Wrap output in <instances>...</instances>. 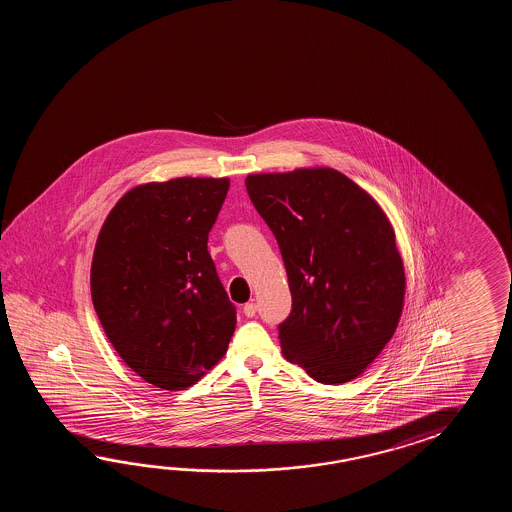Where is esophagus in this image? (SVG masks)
Segmentation results:
<instances>
[{"instance_id": "esophagus-1", "label": "esophagus", "mask_w": 512, "mask_h": 512, "mask_svg": "<svg viewBox=\"0 0 512 512\" xmlns=\"http://www.w3.org/2000/svg\"><path fill=\"white\" fill-rule=\"evenodd\" d=\"M256 311H258V305L254 304V302L243 305V315L247 316V318L256 316Z\"/></svg>"}]
</instances>
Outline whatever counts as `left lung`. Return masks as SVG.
<instances>
[{"mask_svg": "<svg viewBox=\"0 0 512 512\" xmlns=\"http://www.w3.org/2000/svg\"><path fill=\"white\" fill-rule=\"evenodd\" d=\"M282 252L291 315L278 326L285 359L322 384L359 377L403 313V260L377 201L333 168L245 179Z\"/></svg>", "mask_w": 512, "mask_h": 512, "instance_id": "obj_1", "label": "left lung"}]
</instances>
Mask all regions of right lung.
Returning <instances> with one entry per match:
<instances>
[{"label":"right lung","instance_id":"right-lung-1","mask_svg":"<svg viewBox=\"0 0 512 512\" xmlns=\"http://www.w3.org/2000/svg\"><path fill=\"white\" fill-rule=\"evenodd\" d=\"M229 186L227 177L135 186L98 234L93 307L120 359L157 388L196 384L234 335L236 307L207 249Z\"/></svg>","mask_w":512,"mask_h":512}]
</instances>
